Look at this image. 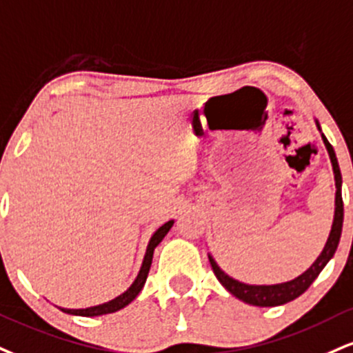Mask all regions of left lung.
<instances>
[{"label": "left lung", "instance_id": "obj_1", "mask_svg": "<svg viewBox=\"0 0 353 353\" xmlns=\"http://www.w3.org/2000/svg\"><path fill=\"white\" fill-rule=\"evenodd\" d=\"M316 121L317 130L321 131L322 141L325 144V150L329 152L330 164H332L334 171V181H335V209H334V220L332 227H330V233L327 236V241L322 248L319 256L316 258V261L309 266L304 273H301L298 278L291 279V281H284L278 284H246L241 283L239 279L228 276L225 271L217 265V261L214 260V256L209 253V261L214 270L215 276L220 281V284L227 290L230 294L243 301L246 304L258 305V307H274V305H281L290 303V301L299 298L303 292L307 290L309 286L314 283V279L319 276V273L324 270V266L330 261V258L334 256L335 250L339 246V240H341L342 233V223H343V203H342V174L341 168H339L337 158H335L334 148L330 146V143L327 141V138L322 133L319 121Z\"/></svg>", "mask_w": 353, "mask_h": 353}]
</instances>
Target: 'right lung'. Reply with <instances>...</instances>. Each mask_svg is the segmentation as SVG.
Instances as JSON below:
<instances>
[{"label": "right lung", "mask_w": 353, "mask_h": 353, "mask_svg": "<svg viewBox=\"0 0 353 353\" xmlns=\"http://www.w3.org/2000/svg\"><path fill=\"white\" fill-rule=\"evenodd\" d=\"M172 225H174V220H169V222H165L164 225H161L158 230L152 233V236L150 239V243H148L146 253H144V258H143V263H141V268H139V273L134 278L133 284H131V286L125 292H121L120 296H117V298H114V299L108 301V303H103V304H99V305H92V307H85V309L59 307V309H61V311L65 312V314H72V316L95 317V316H103V314L117 312V311H120V309L126 307V305H128L131 301H133L136 296H138L139 292H141L144 283H146L148 273H150L151 263H152V253H154V248L161 243V241H163L164 236L168 235V232L171 230Z\"/></svg>", "instance_id": "1"}]
</instances>
